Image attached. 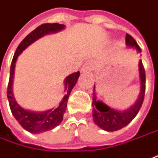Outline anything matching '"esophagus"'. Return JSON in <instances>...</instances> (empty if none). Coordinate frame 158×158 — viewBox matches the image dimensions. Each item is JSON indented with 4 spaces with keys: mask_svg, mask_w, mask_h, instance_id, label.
Instances as JSON below:
<instances>
[{
    "mask_svg": "<svg viewBox=\"0 0 158 158\" xmlns=\"http://www.w3.org/2000/svg\"><path fill=\"white\" fill-rule=\"evenodd\" d=\"M94 69V63L91 60H89V61H86L84 65L82 66L81 68V71L82 72H86V71H90Z\"/></svg>",
    "mask_w": 158,
    "mask_h": 158,
    "instance_id": "1",
    "label": "esophagus"
}]
</instances>
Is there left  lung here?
<instances>
[{
	"label": "left lung",
	"mask_w": 158,
	"mask_h": 158,
	"mask_svg": "<svg viewBox=\"0 0 158 158\" xmlns=\"http://www.w3.org/2000/svg\"><path fill=\"white\" fill-rule=\"evenodd\" d=\"M126 44L128 47L136 48L138 52L141 51L134 38L127 33L126 34ZM138 70H139V78H140V93L136 103L131 108H127V110L119 111L108 107V105H106L102 101L97 99L95 90L93 91V98H92L93 120L95 124L100 128H102L103 130L112 132L121 129L127 125H128L137 115L139 109L143 104V100L145 98V90H146V73L141 60L139 61L138 64ZM94 89H95V86H94Z\"/></svg>",
	"instance_id": "obj_1"
}]
</instances>
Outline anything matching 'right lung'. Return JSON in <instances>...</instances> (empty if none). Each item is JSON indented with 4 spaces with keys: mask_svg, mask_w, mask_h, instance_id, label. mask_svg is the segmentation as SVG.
I'll return each mask as SVG.
<instances>
[{
    "mask_svg": "<svg viewBox=\"0 0 158 158\" xmlns=\"http://www.w3.org/2000/svg\"><path fill=\"white\" fill-rule=\"evenodd\" d=\"M64 27L65 26L63 24H59V23H45V24L39 26L22 40V41L20 43V45L18 46L17 50L14 53V56L10 64V79H9L7 89V98L9 100V104H10V108L15 119L20 123V125L25 130L32 134H39L44 131L53 129L54 127H56L58 125L61 123L63 119V115L67 108V103H68L69 94L78 81L79 77V71L69 75L65 79V96L63 97L58 108L55 109L43 111V112H34V111L27 110L22 108L14 98V96L12 93V82H13V76H14L15 63L18 59V56L32 42H34L38 39L41 38L46 34L60 31L63 30Z\"/></svg>",
    "mask_w": 158,
    "mask_h": 158,
    "instance_id": "right-lung-1",
    "label": "right lung"
}]
</instances>
